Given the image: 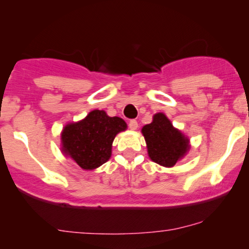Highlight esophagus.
<instances>
[{"label":"esophagus","mask_w":249,"mask_h":249,"mask_svg":"<svg viewBox=\"0 0 249 249\" xmlns=\"http://www.w3.org/2000/svg\"><path fill=\"white\" fill-rule=\"evenodd\" d=\"M129 128H130L131 130H136V129L138 128V122L136 120H131L129 122Z\"/></svg>","instance_id":"1"}]
</instances>
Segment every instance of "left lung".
<instances>
[{"mask_svg": "<svg viewBox=\"0 0 249 249\" xmlns=\"http://www.w3.org/2000/svg\"><path fill=\"white\" fill-rule=\"evenodd\" d=\"M149 159L158 164L172 168L185 158L190 148L189 138L162 112L153 115V121L142 128Z\"/></svg>", "mask_w": 249, "mask_h": 249, "instance_id": "8db88e82", "label": "left lung"}]
</instances>
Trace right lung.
<instances>
[{
  "instance_id": "right-lung-1",
  "label": "right lung",
  "mask_w": 249,
  "mask_h": 249,
  "mask_svg": "<svg viewBox=\"0 0 249 249\" xmlns=\"http://www.w3.org/2000/svg\"><path fill=\"white\" fill-rule=\"evenodd\" d=\"M127 124L119 117H108L104 110H93L77 122L64 125L61 152L84 170H95L110 160L112 144Z\"/></svg>"
}]
</instances>
